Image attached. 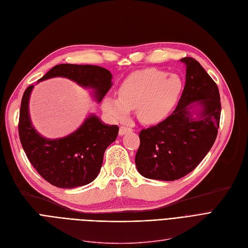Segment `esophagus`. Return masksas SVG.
<instances>
[{
	"label": "esophagus",
	"instance_id": "1",
	"mask_svg": "<svg viewBox=\"0 0 248 248\" xmlns=\"http://www.w3.org/2000/svg\"><path fill=\"white\" fill-rule=\"evenodd\" d=\"M133 130L131 129V127L129 126H124V125H121V127H119V135L123 136L124 134H126L127 132H132Z\"/></svg>",
	"mask_w": 248,
	"mask_h": 248
}]
</instances>
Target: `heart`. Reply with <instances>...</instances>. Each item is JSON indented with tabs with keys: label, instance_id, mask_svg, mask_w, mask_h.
Instances as JSON below:
<instances>
[{
	"label": "heart",
	"instance_id": "heart-1",
	"mask_svg": "<svg viewBox=\"0 0 248 248\" xmlns=\"http://www.w3.org/2000/svg\"><path fill=\"white\" fill-rule=\"evenodd\" d=\"M183 81L177 75L149 68L135 71L118 89V98L107 97L104 111L114 121H122L137 109V116L143 124H157L166 118L182 93Z\"/></svg>",
	"mask_w": 248,
	"mask_h": 248
}]
</instances>
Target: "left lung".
<instances>
[{"instance_id":"left-lung-1","label":"left lung","mask_w":248,"mask_h":248,"mask_svg":"<svg viewBox=\"0 0 248 248\" xmlns=\"http://www.w3.org/2000/svg\"><path fill=\"white\" fill-rule=\"evenodd\" d=\"M186 64V82L172 113L156 125L141 130L135 162L145 178L175 181L188 175L216 141L221 118V98L214 79L192 57ZM193 104L202 106L194 119Z\"/></svg>"}]
</instances>
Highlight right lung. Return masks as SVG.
<instances>
[{"instance_id": "add662e5", "label": "right lung", "mask_w": 248, "mask_h": 248, "mask_svg": "<svg viewBox=\"0 0 248 248\" xmlns=\"http://www.w3.org/2000/svg\"><path fill=\"white\" fill-rule=\"evenodd\" d=\"M55 77L67 78L94 90L97 101L111 88V73L97 65L58 64L38 81ZM33 85L24 91L21 100L18 133L27 158L40 175L59 188H76L93 182L101 170L104 152L115 141L117 125H107L91 115L75 133L65 138H43L31 125L29 100Z\"/></svg>"}]
</instances>
